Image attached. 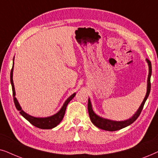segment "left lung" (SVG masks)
Segmentation results:
<instances>
[{
	"label": "left lung",
	"mask_w": 158,
	"mask_h": 158,
	"mask_svg": "<svg viewBox=\"0 0 158 158\" xmlns=\"http://www.w3.org/2000/svg\"><path fill=\"white\" fill-rule=\"evenodd\" d=\"M147 62L148 63V66H149L148 89H147V94L146 95H145L144 100H143V102H142V104H141L139 108L138 109V110L136 111V113L131 118L123 121H110V120H108L106 118H102L98 116V115H97L95 113H94V111L92 110V108L91 102H90V100L89 99V100H88V106H87L88 112H89V115L92 123H93L95 127L99 128V129L106 130V131H114L131 125V123H133L137 119V118L139 116L140 113L142 112L143 107L144 106L145 102H146L147 99H148L149 94H150V89H151L150 77H151V74H152V64H151L150 60L148 59V58H147Z\"/></svg>",
	"instance_id": "obj_1"
}]
</instances>
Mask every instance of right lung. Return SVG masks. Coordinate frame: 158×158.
<instances>
[{
    "label": "right lung",
    "mask_w": 158,
    "mask_h": 158,
    "mask_svg": "<svg viewBox=\"0 0 158 158\" xmlns=\"http://www.w3.org/2000/svg\"><path fill=\"white\" fill-rule=\"evenodd\" d=\"M13 68H14V65L11 69V71H10V83H11V86H12V92H13L14 104H15L16 109L19 111L20 114L22 115L24 118H26L27 121L31 123V124L35 126V127L39 128V129H52V128L56 127L58 124H59L60 122L62 121L63 118L64 116L67 105H68L69 102H70L73 98H74V96L76 95V93H73L72 95H71L68 99H67L66 102H64V106H63L61 109H60V110L58 111L56 114L48 118H35V117L31 116V115H28L27 113L24 112V111L22 110V108H21L17 100H16V98H15V89H14V82H13Z\"/></svg>",
    "instance_id": "add662e5"
}]
</instances>
